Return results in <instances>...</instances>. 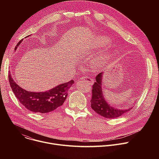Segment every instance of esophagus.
<instances>
[{
	"mask_svg": "<svg viewBox=\"0 0 159 159\" xmlns=\"http://www.w3.org/2000/svg\"><path fill=\"white\" fill-rule=\"evenodd\" d=\"M83 79L85 81V82H87L88 84H93V83H94V80L93 79H92L91 78H90V77H83Z\"/></svg>",
	"mask_w": 159,
	"mask_h": 159,
	"instance_id": "obj_1",
	"label": "esophagus"
}]
</instances>
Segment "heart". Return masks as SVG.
Instances as JSON below:
<instances>
[{"label":"heart","mask_w":159,"mask_h":159,"mask_svg":"<svg viewBox=\"0 0 159 159\" xmlns=\"http://www.w3.org/2000/svg\"><path fill=\"white\" fill-rule=\"evenodd\" d=\"M109 42V41L105 38H98L96 41V46L97 47H100L103 45L107 44ZM111 55L110 53L106 52H102L98 55L96 56L93 61V63L94 66L98 69H100V68L102 67L105 63L107 61V60L109 59Z\"/></svg>","instance_id":"b5f03b06"}]
</instances>
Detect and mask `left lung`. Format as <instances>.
<instances>
[{
    "instance_id": "obj_1",
    "label": "left lung",
    "mask_w": 159,
    "mask_h": 159,
    "mask_svg": "<svg viewBox=\"0 0 159 159\" xmlns=\"http://www.w3.org/2000/svg\"><path fill=\"white\" fill-rule=\"evenodd\" d=\"M104 72L99 74L96 77V82H94L93 87V96L90 100L91 107L98 115L106 118H116L123 115L130 111L133 106L125 109H119L111 106L104 97L102 87V81Z\"/></svg>"
}]
</instances>
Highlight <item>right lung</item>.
I'll return each instance as SVG.
<instances>
[{"label": "right lung", "instance_id": "1", "mask_svg": "<svg viewBox=\"0 0 159 159\" xmlns=\"http://www.w3.org/2000/svg\"><path fill=\"white\" fill-rule=\"evenodd\" d=\"M22 41V39L17 43L15 50ZM9 80L12 91L19 101L33 112L42 114L53 111L62 106L67 97L68 90L74 84V81L71 80L46 91L31 92L18 85L12 79L11 73L9 74Z\"/></svg>", "mask_w": 159, "mask_h": 159}]
</instances>
